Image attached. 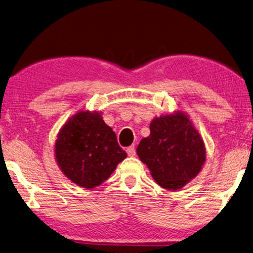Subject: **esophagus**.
Segmentation results:
<instances>
[{"mask_svg": "<svg viewBox=\"0 0 253 253\" xmlns=\"http://www.w3.org/2000/svg\"><path fill=\"white\" fill-rule=\"evenodd\" d=\"M126 154L129 155L130 157L135 156V148H134V146H130L129 148H126Z\"/></svg>", "mask_w": 253, "mask_h": 253, "instance_id": "esophagus-1", "label": "esophagus"}]
</instances>
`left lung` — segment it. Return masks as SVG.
Instances as JSON below:
<instances>
[{"label": "left lung", "mask_w": 253, "mask_h": 253, "mask_svg": "<svg viewBox=\"0 0 253 253\" xmlns=\"http://www.w3.org/2000/svg\"><path fill=\"white\" fill-rule=\"evenodd\" d=\"M136 154L156 183L168 190L188 184L200 173L206 159L200 132L181 111L152 120L150 134L140 141Z\"/></svg>", "instance_id": "8db88e82"}]
</instances>
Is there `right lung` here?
Segmentation results:
<instances>
[{
	"mask_svg": "<svg viewBox=\"0 0 253 253\" xmlns=\"http://www.w3.org/2000/svg\"><path fill=\"white\" fill-rule=\"evenodd\" d=\"M58 167L84 188L99 186L111 176L126 152L99 112L80 111L61 127L55 143Z\"/></svg>",
	"mask_w": 253,
	"mask_h": 253,
	"instance_id": "1",
	"label": "right lung"
}]
</instances>
